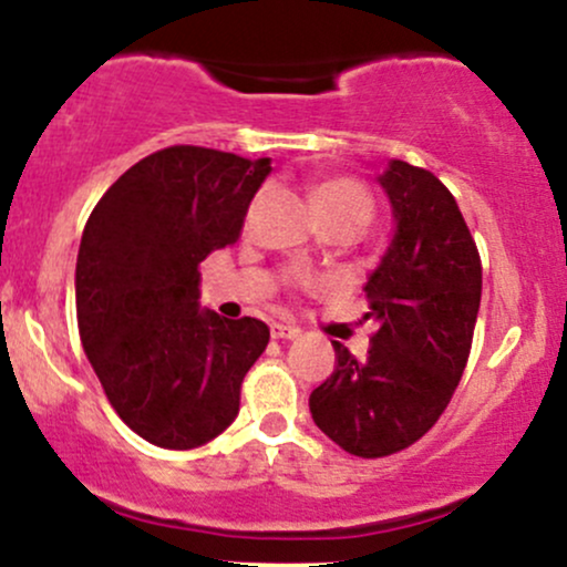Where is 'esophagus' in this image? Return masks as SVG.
<instances>
[{
  "mask_svg": "<svg viewBox=\"0 0 567 567\" xmlns=\"http://www.w3.org/2000/svg\"><path fill=\"white\" fill-rule=\"evenodd\" d=\"M298 336H301V330H298L296 324H288V322L271 324V338H277V341H290V338H298Z\"/></svg>",
  "mask_w": 567,
  "mask_h": 567,
  "instance_id": "esophagus-1",
  "label": "esophagus"
}]
</instances>
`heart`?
<instances>
[{
    "mask_svg": "<svg viewBox=\"0 0 567 567\" xmlns=\"http://www.w3.org/2000/svg\"><path fill=\"white\" fill-rule=\"evenodd\" d=\"M311 202H315V210L320 213L322 224H328V220H347V224L362 229L370 216H373V199H370L368 188L354 178L324 181V184L315 188ZM298 285L311 288L315 282L311 279H298Z\"/></svg>",
    "mask_w": 567,
    "mask_h": 567,
    "instance_id": "b5f03b06",
    "label": "heart"
}]
</instances>
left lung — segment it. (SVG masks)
Listing matches in <instances>:
<instances>
[{"label":"left lung","mask_w":567,"mask_h":567,"mask_svg":"<svg viewBox=\"0 0 567 567\" xmlns=\"http://www.w3.org/2000/svg\"><path fill=\"white\" fill-rule=\"evenodd\" d=\"M396 231L365 285L379 330L368 360L333 341L338 365L309 396L315 424L360 458L405 451L437 424L464 375L483 264L455 197L434 173L392 159L379 175Z\"/></svg>","instance_id":"left-lung-1"}]
</instances>
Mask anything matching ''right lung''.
<instances>
[{"mask_svg":"<svg viewBox=\"0 0 567 567\" xmlns=\"http://www.w3.org/2000/svg\"><path fill=\"white\" fill-rule=\"evenodd\" d=\"M269 173L266 157L167 146L90 213L76 256L82 347L116 415L152 445L192 451L237 419L269 328L202 311L199 264L237 243Z\"/></svg>","mask_w":567,"mask_h":567,"instance_id":"add662e5","label":"right lung"}]
</instances>
